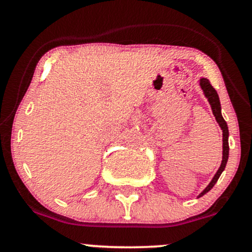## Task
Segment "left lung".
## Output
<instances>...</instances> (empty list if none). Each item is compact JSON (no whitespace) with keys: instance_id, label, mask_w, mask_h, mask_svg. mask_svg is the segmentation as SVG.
I'll return each instance as SVG.
<instances>
[{"instance_id":"8db88e82","label":"left lung","mask_w":252,"mask_h":252,"mask_svg":"<svg viewBox=\"0 0 252 252\" xmlns=\"http://www.w3.org/2000/svg\"><path fill=\"white\" fill-rule=\"evenodd\" d=\"M200 86L204 91L205 97L207 98L209 100L211 108H212V112L215 115L216 121L218 122L219 126H220L222 130V160H221V164L219 167L218 172L216 173V175L213 176L212 181L210 182L209 186L206 187L202 192L199 194V196H202L204 194H206L209 190H211L213 186L216 185V182L218 181L219 176L222 173V170L225 169V166L227 163V158H228V129H227V124L225 122V120L221 116V108H220V100H219V96L217 94V91L213 89V86L211 85L210 80L206 79V78H201L200 79Z\"/></svg>"}]
</instances>
